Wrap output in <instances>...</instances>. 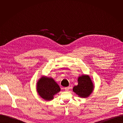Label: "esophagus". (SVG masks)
<instances>
[{
  "instance_id": "34e87169",
  "label": "esophagus",
  "mask_w": 123,
  "mask_h": 123,
  "mask_svg": "<svg viewBox=\"0 0 123 123\" xmlns=\"http://www.w3.org/2000/svg\"><path fill=\"white\" fill-rule=\"evenodd\" d=\"M70 87H67L64 88L65 90L66 91H68V90H69V89H70Z\"/></svg>"
}]
</instances>
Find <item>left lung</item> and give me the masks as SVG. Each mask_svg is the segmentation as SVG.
I'll use <instances>...</instances> for the list:
<instances>
[{
  "mask_svg": "<svg viewBox=\"0 0 123 123\" xmlns=\"http://www.w3.org/2000/svg\"><path fill=\"white\" fill-rule=\"evenodd\" d=\"M78 85L73 87V91L80 97L87 98L93 90V84L88 75H82L78 79Z\"/></svg>",
  "mask_w": 123,
  "mask_h": 123,
  "instance_id": "1",
  "label": "left lung"
}]
</instances>
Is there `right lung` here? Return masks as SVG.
Masks as SVG:
<instances>
[{
    "label": "right lung",
    "instance_id": "1",
    "mask_svg": "<svg viewBox=\"0 0 123 123\" xmlns=\"http://www.w3.org/2000/svg\"><path fill=\"white\" fill-rule=\"evenodd\" d=\"M37 91L39 95L44 99L51 100L53 96L60 91L58 84L52 78L43 76L37 83Z\"/></svg>",
    "mask_w": 123,
    "mask_h": 123
}]
</instances>
